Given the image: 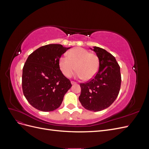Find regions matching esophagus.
<instances>
[{
  "label": "esophagus",
  "instance_id": "34e87169",
  "mask_svg": "<svg viewBox=\"0 0 149 149\" xmlns=\"http://www.w3.org/2000/svg\"><path fill=\"white\" fill-rule=\"evenodd\" d=\"M71 84H76V82H74V81H71Z\"/></svg>",
  "mask_w": 149,
  "mask_h": 149
}]
</instances>
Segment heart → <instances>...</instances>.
Listing matches in <instances>:
<instances>
[{
  "label": "heart",
  "mask_w": 149,
  "mask_h": 149,
  "mask_svg": "<svg viewBox=\"0 0 149 149\" xmlns=\"http://www.w3.org/2000/svg\"><path fill=\"white\" fill-rule=\"evenodd\" d=\"M100 65V58L96 53L80 47L71 49L68 56H62L59 59L60 70L65 76L71 77L76 70L77 77L84 80H90L96 76Z\"/></svg>",
  "instance_id": "b5f03b06"
}]
</instances>
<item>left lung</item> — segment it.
Instances as JSON below:
<instances>
[{"label": "left lung", "mask_w": 149, "mask_h": 149, "mask_svg": "<svg viewBox=\"0 0 149 149\" xmlns=\"http://www.w3.org/2000/svg\"><path fill=\"white\" fill-rule=\"evenodd\" d=\"M92 49L100 58V69L93 79L80 84L79 100L86 109L96 112L106 109L116 100L120 88L121 74L113 55L97 47Z\"/></svg>", "instance_id": "obj_1"}]
</instances>
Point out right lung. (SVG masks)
Wrapping results in <instances>:
<instances>
[{"label":"right lung","mask_w":149,"mask_h":149,"mask_svg":"<svg viewBox=\"0 0 149 149\" xmlns=\"http://www.w3.org/2000/svg\"><path fill=\"white\" fill-rule=\"evenodd\" d=\"M69 48L60 44L47 45L31 53L26 60L22 89L26 100L37 109L44 112L56 109L71 87L59 66L60 58Z\"/></svg>","instance_id":"1"}]
</instances>
